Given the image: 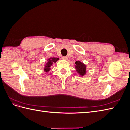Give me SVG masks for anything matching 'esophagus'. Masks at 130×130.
<instances>
[{
  "mask_svg": "<svg viewBox=\"0 0 130 130\" xmlns=\"http://www.w3.org/2000/svg\"><path fill=\"white\" fill-rule=\"evenodd\" d=\"M62 58L63 59V60H67L68 57H67V56H63V57H62Z\"/></svg>",
  "mask_w": 130,
  "mask_h": 130,
  "instance_id": "esophagus-1",
  "label": "esophagus"
}]
</instances>
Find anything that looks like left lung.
Wrapping results in <instances>:
<instances>
[{
  "label": "left lung",
  "instance_id": "8db88e82",
  "mask_svg": "<svg viewBox=\"0 0 130 130\" xmlns=\"http://www.w3.org/2000/svg\"><path fill=\"white\" fill-rule=\"evenodd\" d=\"M75 68L77 72L81 76H83L86 74V65L82 63L80 61H76L75 62Z\"/></svg>",
  "mask_w": 130,
  "mask_h": 130
}]
</instances>
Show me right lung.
<instances>
[{"mask_svg": "<svg viewBox=\"0 0 130 130\" xmlns=\"http://www.w3.org/2000/svg\"><path fill=\"white\" fill-rule=\"evenodd\" d=\"M59 60L58 58H55V57H53V58H50L48 59V62L47 63L46 66H45V68H44V71L46 72H48L50 68V66L52 65V64L54 63H56L57 61H58Z\"/></svg>", "mask_w": 130, "mask_h": 130, "instance_id": "1", "label": "right lung"}]
</instances>
